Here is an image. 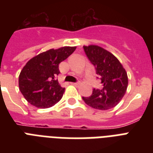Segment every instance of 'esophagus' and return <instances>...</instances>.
<instances>
[{
  "label": "esophagus",
  "mask_w": 153,
  "mask_h": 153,
  "mask_svg": "<svg viewBox=\"0 0 153 153\" xmlns=\"http://www.w3.org/2000/svg\"><path fill=\"white\" fill-rule=\"evenodd\" d=\"M72 85H74V86H78V85H79V82H72Z\"/></svg>",
  "instance_id": "esophagus-1"
}]
</instances>
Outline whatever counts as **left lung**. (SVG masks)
I'll return each instance as SVG.
<instances>
[{"label":"left lung","instance_id":"obj_1","mask_svg":"<svg viewBox=\"0 0 153 153\" xmlns=\"http://www.w3.org/2000/svg\"><path fill=\"white\" fill-rule=\"evenodd\" d=\"M84 51L95 68L102 89H93L90 97H82L89 106L106 110L116 106L127 90L128 77L126 70L113 54L95 45L83 46Z\"/></svg>","mask_w":153,"mask_h":153}]
</instances>
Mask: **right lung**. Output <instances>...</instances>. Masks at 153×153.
I'll return each instance as SVG.
<instances>
[{"instance_id": "obj_1", "label": "right lung", "mask_w": 153, "mask_h": 153, "mask_svg": "<svg viewBox=\"0 0 153 153\" xmlns=\"http://www.w3.org/2000/svg\"><path fill=\"white\" fill-rule=\"evenodd\" d=\"M75 49V47L50 49L26 63L19 76V87L30 104L44 109L53 106L62 98L65 88L56 79L60 73L59 64Z\"/></svg>"}]
</instances>
